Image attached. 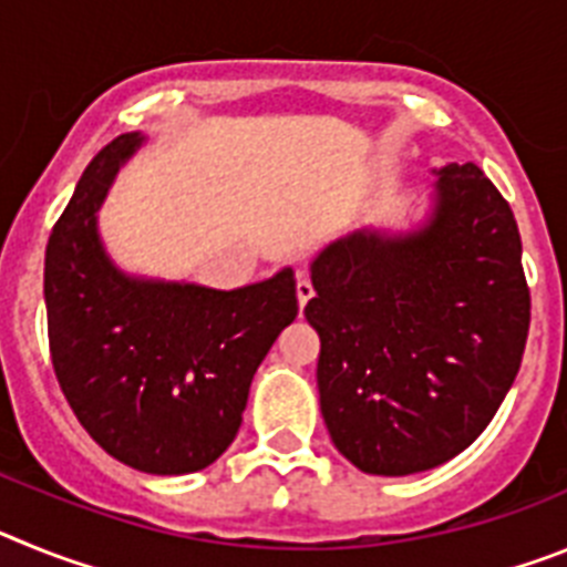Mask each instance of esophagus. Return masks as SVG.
<instances>
[{
  "mask_svg": "<svg viewBox=\"0 0 567 567\" xmlns=\"http://www.w3.org/2000/svg\"><path fill=\"white\" fill-rule=\"evenodd\" d=\"M315 298V287H312V280H307V278H300L298 280V307H300V312H303V307H307L309 300Z\"/></svg>",
  "mask_w": 567,
  "mask_h": 567,
  "instance_id": "obj_1",
  "label": "esophagus"
}]
</instances>
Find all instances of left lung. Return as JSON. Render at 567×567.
Instances as JSON below:
<instances>
[{
    "label": "left lung",
    "instance_id": "left-lung-1",
    "mask_svg": "<svg viewBox=\"0 0 567 567\" xmlns=\"http://www.w3.org/2000/svg\"><path fill=\"white\" fill-rule=\"evenodd\" d=\"M312 287L320 412L349 463L405 477L483 434L523 363L530 292L514 213L477 164L440 169L420 233L334 240Z\"/></svg>",
    "mask_w": 567,
    "mask_h": 567
}]
</instances>
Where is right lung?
Instances as JSON below:
<instances>
[{
    "mask_svg": "<svg viewBox=\"0 0 567 567\" xmlns=\"http://www.w3.org/2000/svg\"><path fill=\"white\" fill-rule=\"evenodd\" d=\"M138 144V133L104 144L50 233V360L110 457L147 474H193L233 445L260 360L298 315L295 272L233 292L124 278L93 213Z\"/></svg>",
    "mask_w": 567,
    "mask_h": 567,
    "instance_id": "add662e5",
    "label": "right lung"
}]
</instances>
